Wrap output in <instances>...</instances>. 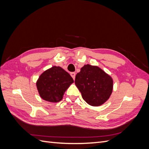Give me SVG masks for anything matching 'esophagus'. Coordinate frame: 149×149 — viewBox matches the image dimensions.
Wrapping results in <instances>:
<instances>
[{
  "mask_svg": "<svg viewBox=\"0 0 149 149\" xmlns=\"http://www.w3.org/2000/svg\"><path fill=\"white\" fill-rule=\"evenodd\" d=\"M70 74H71V77L73 78V79H75V76H76V74H75L74 72H72V73H70Z\"/></svg>",
  "mask_w": 149,
  "mask_h": 149,
  "instance_id": "34e87169",
  "label": "esophagus"
}]
</instances>
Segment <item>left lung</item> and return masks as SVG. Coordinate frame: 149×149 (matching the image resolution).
Here are the masks:
<instances>
[{
  "label": "left lung",
  "instance_id": "obj_1",
  "mask_svg": "<svg viewBox=\"0 0 149 149\" xmlns=\"http://www.w3.org/2000/svg\"><path fill=\"white\" fill-rule=\"evenodd\" d=\"M83 100L89 105L99 106L109 98L113 81L109 75L96 66L86 65L77 73L74 81Z\"/></svg>",
  "mask_w": 149,
  "mask_h": 149
}]
</instances>
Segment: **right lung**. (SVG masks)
Returning <instances> with one entry per match:
<instances>
[{
    "mask_svg": "<svg viewBox=\"0 0 149 149\" xmlns=\"http://www.w3.org/2000/svg\"><path fill=\"white\" fill-rule=\"evenodd\" d=\"M74 82L68 73L60 66H53L40 76L37 82L39 94L43 100L60 101L66 90Z\"/></svg>",
    "mask_w": 149,
    "mask_h": 149,
    "instance_id": "1",
    "label": "right lung"
}]
</instances>
